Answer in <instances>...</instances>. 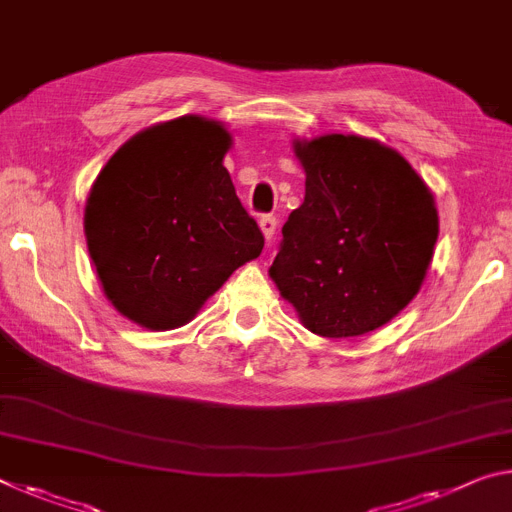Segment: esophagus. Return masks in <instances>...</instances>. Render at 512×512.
<instances>
[{
	"mask_svg": "<svg viewBox=\"0 0 512 512\" xmlns=\"http://www.w3.org/2000/svg\"><path fill=\"white\" fill-rule=\"evenodd\" d=\"M275 225H278V221H275V216H273V214H264V216H259V227H262V234H264V239H266V241H271V239H273V234H275Z\"/></svg>",
	"mask_w": 512,
	"mask_h": 512,
	"instance_id": "34e87169",
	"label": "esophagus"
}]
</instances>
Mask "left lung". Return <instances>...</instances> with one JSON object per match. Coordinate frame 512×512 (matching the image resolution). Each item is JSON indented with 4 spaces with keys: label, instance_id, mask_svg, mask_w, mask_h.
I'll return each instance as SVG.
<instances>
[{
    "label": "left lung",
    "instance_id": "8db88e82",
    "mask_svg": "<svg viewBox=\"0 0 512 512\" xmlns=\"http://www.w3.org/2000/svg\"><path fill=\"white\" fill-rule=\"evenodd\" d=\"M305 200L282 227L269 269L321 337L392 321L421 289L440 232L433 193L399 152L355 134L294 141Z\"/></svg>",
    "mask_w": 512,
    "mask_h": 512
}]
</instances>
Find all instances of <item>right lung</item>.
Returning <instances> with one entry per match:
<instances>
[{"mask_svg":"<svg viewBox=\"0 0 512 512\" xmlns=\"http://www.w3.org/2000/svg\"><path fill=\"white\" fill-rule=\"evenodd\" d=\"M232 136L182 116L132 136L88 193L84 232L104 296L148 330L189 323L264 237L223 166Z\"/></svg>","mask_w":512,"mask_h":512,"instance_id":"obj_1","label":"right lung"}]
</instances>
